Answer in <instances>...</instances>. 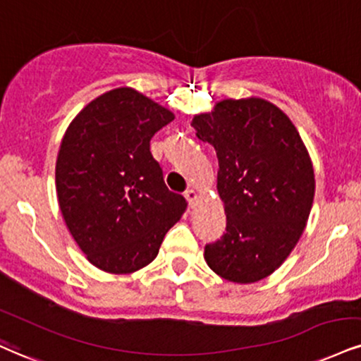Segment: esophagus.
<instances>
[{
  "mask_svg": "<svg viewBox=\"0 0 361 361\" xmlns=\"http://www.w3.org/2000/svg\"><path fill=\"white\" fill-rule=\"evenodd\" d=\"M185 197H186V200H188L190 207H195V202L198 200V193L192 188V190H188V192H185Z\"/></svg>",
  "mask_w": 361,
  "mask_h": 361,
  "instance_id": "1",
  "label": "esophagus"
}]
</instances>
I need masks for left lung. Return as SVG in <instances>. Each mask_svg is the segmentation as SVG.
Returning <instances> with one entry per match:
<instances>
[{
    "mask_svg": "<svg viewBox=\"0 0 361 361\" xmlns=\"http://www.w3.org/2000/svg\"><path fill=\"white\" fill-rule=\"evenodd\" d=\"M192 128L215 147L227 215V232L205 247L208 267L237 284L271 276L311 214L316 181L305 141L284 111L260 97L215 102L193 116Z\"/></svg>",
    "mask_w": 361,
    "mask_h": 361,
    "instance_id": "left-lung-1",
    "label": "left lung"
}]
</instances>
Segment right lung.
<instances>
[{
  "instance_id": "obj_1",
  "label": "right lung",
  "mask_w": 361,
  "mask_h": 361,
  "mask_svg": "<svg viewBox=\"0 0 361 361\" xmlns=\"http://www.w3.org/2000/svg\"><path fill=\"white\" fill-rule=\"evenodd\" d=\"M175 114L133 87L90 101L60 142L55 186L68 232L92 266L131 274L158 255L186 200L169 192L149 141Z\"/></svg>"
}]
</instances>
